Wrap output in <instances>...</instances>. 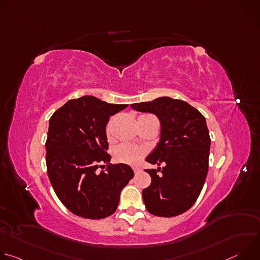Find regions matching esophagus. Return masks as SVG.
I'll use <instances>...</instances> for the list:
<instances>
[{"label":"esophagus","mask_w":260,"mask_h":260,"mask_svg":"<svg viewBox=\"0 0 260 260\" xmlns=\"http://www.w3.org/2000/svg\"><path fill=\"white\" fill-rule=\"evenodd\" d=\"M133 170H134L135 174H138V173H140V172H141V169H140V168H137V167L133 168Z\"/></svg>","instance_id":"esophagus-1"}]
</instances>
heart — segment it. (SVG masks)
I'll return each mask as SVG.
<instances>
[{
    "instance_id": "b5f03b06",
    "label": "heart",
    "mask_w": 260,
    "mask_h": 260,
    "mask_svg": "<svg viewBox=\"0 0 260 260\" xmlns=\"http://www.w3.org/2000/svg\"><path fill=\"white\" fill-rule=\"evenodd\" d=\"M147 116H152V115L144 114V115H141L139 118H143V117H147ZM107 132L109 133V126L107 127ZM144 154H145L144 148L128 145V144H121L118 147H116L114 150L115 160H117L118 162L127 164V165L138 164Z\"/></svg>"
}]
</instances>
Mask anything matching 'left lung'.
Here are the masks:
<instances>
[{"label":"left lung","instance_id":"1","mask_svg":"<svg viewBox=\"0 0 260 260\" xmlns=\"http://www.w3.org/2000/svg\"><path fill=\"white\" fill-rule=\"evenodd\" d=\"M131 107L156 115L160 122L159 142L146 161L165 167L145 170L151 177L150 186L142 191L147 211L160 217L186 212L198 200L208 174L211 140L206 118L188 103L170 96Z\"/></svg>","mask_w":260,"mask_h":260}]
</instances>
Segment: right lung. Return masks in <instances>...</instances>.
<instances>
[{"mask_svg":"<svg viewBox=\"0 0 260 260\" xmlns=\"http://www.w3.org/2000/svg\"><path fill=\"white\" fill-rule=\"evenodd\" d=\"M127 106L84 95L70 100L51 116L45 144L47 173L56 196L73 214L88 219L112 215L134 177L129 166L110 164L106 152L109 117ZM99 167L105 171L99 173Z\"/></svg>","mask_w":260,"mask_h":260,"instance_id":"add662e5","label":"right lung"}]
</instances>
